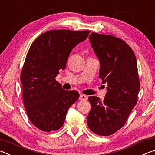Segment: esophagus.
I'll return each instance as SVG.
<instances>
[{"label": "esophagus", "instance_id": "obj_1", "mask_svg": "<svg viewBox=\"0 0 155 155\" xmlns=\"http://www.w3.org/2000/svg\"><path fill=\"white\" fill-rule=\"evenodd\" d=\"M87 98V97L85 95H83V94H81L80 97H79V100L80 101H86Z\"/></svg>", "mask_w": 155, "mask_h": 155}]
</instances>
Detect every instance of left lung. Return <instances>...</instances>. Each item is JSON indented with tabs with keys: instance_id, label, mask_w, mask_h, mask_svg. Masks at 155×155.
Returning a JSON list of instances; mask_svg holds the SVG:
<instances>
[{
	"instance_id": "1",
	"label": "left lung",
	"mask_w": 155,
	"mask_h": 155,
	"mask_svg": "<svg viewBox=\"0 0 155 155\" xmlns=\"http://www.w3.org/2000/svg\"><path fill=\"white\" fill-rule=\"evenodd\" d=\"M89 39L101 63L99 77L108 87L103 101L89 96L87 124L96 134L109 136L124 127L137 104L140 88L137 60L122 39L96 33H91Z\"/></svg>"
}]
</instances>
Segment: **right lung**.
Segmentation results:
<instances>
[{
	"instance_id": "right-lung-1",
	"label": "right lung",
	"mask_w": 155,
	"mask_h": 155,
	"mask_svg": "<svg viewBox=\"0 0 155 155\" xmlns=\"http://www.w3.org/2000/svg\"><path fill=\"white\" fill-rule=\"evenodd\" d=\"M90 31L52 30L33 41L21 72L22 100L28 119L44 132L59 129L67 111L79 98L76 90L66 91L55 78L64 70L70 52L85 41Z\"/></svg>"
}]
</instances>
